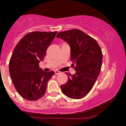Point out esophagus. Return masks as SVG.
Here are the masks:
<instances>
[{
	"label": "esophagus",
	"instance_id": "34e87169",
	"mask_svg": "<svg viewBox=\"0 0 126 126\" xmlns=\"http://www.w3.org/2000/svg\"><path fill=\"white\" fill-rule=\"evenodd\" d=\"M60 72L59 71H57V70H56V71H54V74L55 75H59L60 74Z\"/></svg>",
	"mask_w": 126,
	"mask_h": 126
}]
</instances>
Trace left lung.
I'll return each instance as SVG.
<instances>
[{"mask_svg":"<svg viewBox=\"0 0 126 126\" xmlns=\"http://www.w3.org/2000/svg\"><path fill=\"white\" fill-rule=\"evenodd\" d=\"M56 37L69 44L70 60L76 71L72 75L65 73L69 78L60 86L62 92L72 99L84 97L93 88L100 73L102 62L100 47L95 39L77 29L60 32Z\"/></svg>","mask_w":126,"mask_h":126,"instance_id":"left-lung-1","label":"left lung"}]
</instances>
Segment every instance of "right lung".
Returning a JSON list of instances; mask_svg holds the SVG:
<instances>
[{
  "instance_id": "right-lung-1",
  "label": "right lung",
  "mask_w": 126,
  "mask_h": 126,
  "mask_svg": "<svg viewBox=\"0 0 126 126\" xmlns=\"http://www.w3.org/2000/svg\"><path fill=\"white\" fill-rule=\"evenodd\" d=\"M57 32H32L21 39L15 46L9 64L10 76L15 89L28 101L41 98L46 92L47 82L54 74L39 67Z\"/></svg>"
}]
</instances>
